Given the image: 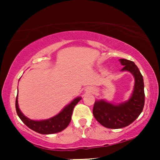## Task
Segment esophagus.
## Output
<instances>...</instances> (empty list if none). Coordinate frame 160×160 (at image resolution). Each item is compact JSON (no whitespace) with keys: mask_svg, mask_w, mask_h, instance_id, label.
I'll use <instances>...</instances> for the list:
<instances>
[{"mask_svg":"<svg viewBox=\"0 0 160 160\" xmlns=\"http://www.w3.org/2000/svg\"><path fill=\"white\" fill-rule=\"evenodd\" d=\"M86 91L88 92L94 93L96 90H95V89H94V88H92V87H89V88H87V89H86Z\"/></svg>","mask_w":160,"mask_h":160,"instance_id":"obj_1","label":"esophagus"}]
</instances>
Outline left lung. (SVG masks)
Returning a JSON list of instances; mask_svg holds the SVG:
<instances>
[{
    "mask_svg": "<svg viewBox=\"0 0 160 160\" xmlns=\"http://www.w3.org/2000/svg\"><path fill=\"white\" fill-rule=\"evenodd\" d=\"M123 68L122 71H129L135 78V85L130 99L120 104L114 105L104 100H96L93 107V115L96 120L105 128L119 129L132 123L143 109L145 102L143 76L132 61L120 59Z\"/></svg>",
    "mask_w": 160,
    "mask_h": 160,
    "instance_id": "left-lung-1",
    "label": "left lung"
}]
</instances>
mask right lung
<instances>
[{
    "label": "right lung",
    "instance_id": "right-lung-1",
    "mask_svg": "<svg viewBox=\"0 0 160 160\" xmlns=\"http://www.w3.org/2000/svg\"><path fill=\"white\" fill-rule=\"evenodd\" d=\"M81 100H82L81 97L75 98L71 103L65 106L58 114L50 118V119L40 120V121L30 119L21 112L18 106V95H17L15 106H16L17 115L26 126L40 134L48 135L61 132L68 126L71 122L72 113H73L74 107Z\"/></svg>",
    "mask_w": 160,
    "mask_h": 160
}]
</instances>
